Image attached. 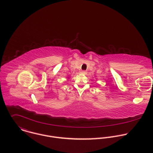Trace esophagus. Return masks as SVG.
Here are the masks:
<instances>
[{
	"label": "esophagus",
	"instance_id": "1",
	"mask_svg": "<svg viewBox=\"0 0 153 153\" xmlns=\"http://www.w3.org/2000/svg\"><path fill=\"white\" fill-rule=\"evenodd\" d=\"M80 73H81L82 74H86V72L85 71H82Z\"/></svg>",
	"mask_w": 153,
	"mask_h": 153
}]
</instances>
